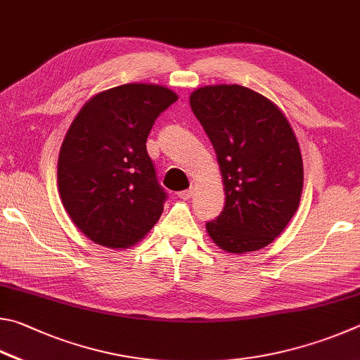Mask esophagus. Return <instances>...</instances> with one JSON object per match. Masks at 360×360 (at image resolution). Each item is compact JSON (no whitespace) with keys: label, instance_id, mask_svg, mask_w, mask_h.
<instances>
[{"label":"esophagus","instance_id":"1","mask_svg":"<svg viewBox=\"0 0 360 360\" xmlns=\"http://www.w3.org/2000/svg\"><path fill=\"white\" fill-rule=\"evenodd\" d=\"M193 194H194V190H193V188H190V190L180 191V193H179V198L184 199V200H188V199L193 198Z\"/></svg>","mask_w":360,"mask_h":360}]
</instances>
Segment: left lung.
Listing matches in <instances>:
<instances>
[{
    "label": "left lung",
    "mask_w": 360,
    "mask_h": 360,
    "mask_svg": "<svg viewBox=\"0 0 360 360\" xmlns=\"http://www.w3.org/2000/svg\"><path fill=\"white\" fill-rule=\"evenodd\" d=\"M190 104L217 151L226 191L207 232L228 253L267 247L291 221L304 186L291 124L274 103L240 85L202 86Z\"/></svg>",
    "instance_id": "obj_1"
}]
</instances>
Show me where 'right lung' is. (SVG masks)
<instances>
[{
    "label": "right lung",
    "instance_id": "right-lung-1",
    "mask_svg": "<svg viewBox=\"0 0 360 360\" xmlns=\"http://www.w3.org/2000/svg\"><path fill=\"white\" fill-rule=\"evenodd\" d=\"M179 96L166 86L120 85L74 118L58 158V188L74 224L99 245L126 248L153 228L167 193L147 151L155 120Z\"/></svg>",
    "mask_w": 360,
    "mask_h": 360
}]
</instances>
